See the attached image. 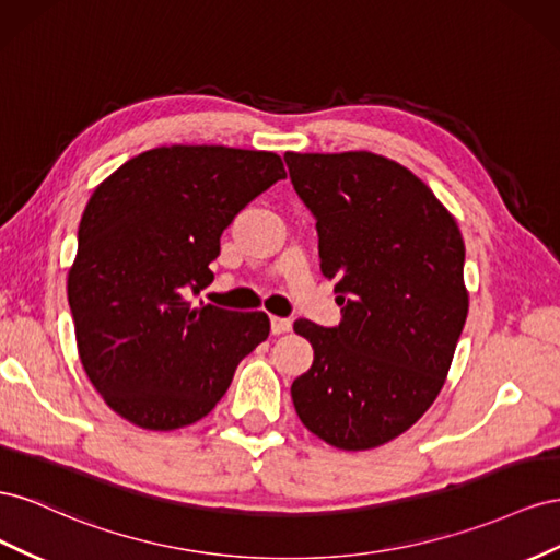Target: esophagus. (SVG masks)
Returning <instances> with one entry per match:
<instances>
[{"instance_id":"esophagus-1","label":"esophagus","mask_w":560,"mask_h":560,"mask_svg":"<svg viewBox=\"0 0 560 560\" xmlns=\"http://www.w3.org/2000/svg\"><path fill=\"white\" fill-rule=\"evenodd\" d=\"M269 324H271V335H281V332H289V330L293 328V324H291V318H281V316H271V318H269Z\"/></svg>"}]
</instances>
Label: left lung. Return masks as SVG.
I'll list each match as a JSON object with an SVG mask.
<instances>
[{
	"label": "left lung",
	"mask_w": 560,
	"mask_h": 560,
	"mask_svg": "<svg viewBox=\"0 0 560 560\" xmlns=\"http://www.w3.org/2000/svg\"><path fill=\"white\" fill-rule=\"evenodd\" d=\"M283 159L342 305L338 328L293 324L314 349L293 406L335 448L371 451L408 431L445 385L469 312L465 242L434 191L394 159L365 150Z\"/></svg>",
	"instance_id": "8db88e82"
}]
</instances>
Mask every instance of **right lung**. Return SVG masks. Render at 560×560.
<instances>
[{"instance_id": "right-lung-1", "label": "right lung", "mask_w": 560, "mask_h": 560, "mask_svg": "<svg viewBox=\"0 0 560 560\" xmlns=\"http://www.w3.org/2000/svg\"><path fill=\"white\" fill-rule=\"evenodd\" d=\"M285 178L281 156L225 145H162L93 189L68 302L79 361L119 418L173 431L209 415L238 361L267 340L265 312L195 307L213 281L220 234Z\"/></svg>"}]
</instances>
